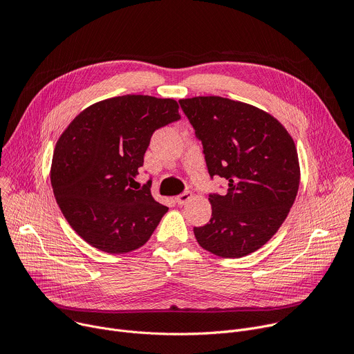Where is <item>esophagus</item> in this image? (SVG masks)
<instances>
[{
	"instance_id": "1",
	"label": "esophagus",
	"mask_w": 354,
	"mask_h": 354,
	"mask_svg": "<svg viewBox=\"0 0 354 354\" xmlns=\"http://www.w3.org/2000/svg\"><path fill=\"white\" fill-rule=\"evenodd\" d=\"M192 197H193V194H192L190 192H185V193H180L179 196H176L175 200H176V203H178L179 206H183L185 203H187V201H189Z\"/></svg>"
}]
</instances>
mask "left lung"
Listing matches in <instances>:
<instances>
[{
    "instance_id": "1",
    "label": "left lung",
    "mask_w": 354,
    "mask_h": 354,
    "mask_svg": "<svg viewBox=\"0 0 354 354\" xmlns=\"http://www.w3.org/2000/svg\"><path fill=\"white\" fill-rule=\"evenodd\" d=\"M179 104L203 144L210 176L228 180L227 194L209 196L212 218L194 227V236L217 257H246L277 232L294 203V140L270 113L239 100L194 96Z\"/></svg>"
}]
</instances>
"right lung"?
Returning a JSON list of instances; mask_svg holds the SVG:
<instances>
[{
	"label": "right lung",
	"instance_id": "1",
	"mask_svg": "<svg viewBox=\"0 0 354 354\" xmlns=\"http://www.w3.org/2000/svg\"><path fill=\"white\" fill-rule=\"evenodd\" d=\"M172 97L123 95L84 109L57 140L50 180L73 230L109 254L142 246L168 207L151 194V183L134 190L153 133L178 120Z\"/></svg>",
	"mask_w": 354,
	"mask_h": 354
}]
</instances>
